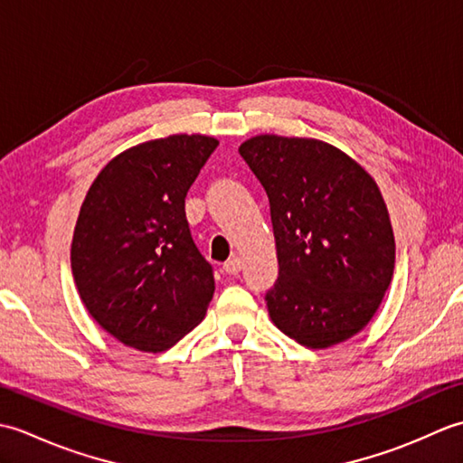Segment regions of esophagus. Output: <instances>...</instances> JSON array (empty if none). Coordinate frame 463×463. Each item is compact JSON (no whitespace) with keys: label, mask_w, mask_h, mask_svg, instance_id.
Segmentation results:
<instances>
[{"label":"esophagus","mask_w":463,"mask_h":463,"mask_svg":"<svg viewBox=\"0 0 463 463\" xmlns=\"http://www.w3.org/2000/svg\"><path fill=\"white\" fill-rule=\"evenodd\" d=\"M241 269H242V260H241V257H234V254L222 264V270L226 274H239Z\"/></svg>","instance_id":"1"}]
</instances>
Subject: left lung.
Returning a JSON list of instances; mask_svg holds the SVG:
<instances>
[{"mask_svg":"<svg viewBox=\"0 0 463 463\" xmlns=\"http://www.w3.org/2000/svg\"><path fill=\"white\" fill-rule=\"evenodd\" d=\"M239 153L270 203L279 259L264 298L270 320L314 350L352 338L394 274V232L376 181L318 139L257 135Z\"/></svg>","mask_w":463,"mask_h":463,"instance_id":"obj_1","label":"left lung"}]
</instances>
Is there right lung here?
<instances>
[{
    "instance_id": "right-lung-1",
    "label": "right lung",
    "mask_w": 463,
    "mask_h": 463,
    "mask_svg": "<svg viewBox=\"0 0 463 463\" xmlns=\"http://www.w3.org/2000/svg\"><path fill=\"white\" fill-rule=\"evenodd\" d=\"M219 141L171 135L117 155L77 216L71 270L95 322L143 352H163L199 324L213 267L191 237L184 196Z\"/></svg>"
}]
</instances>
